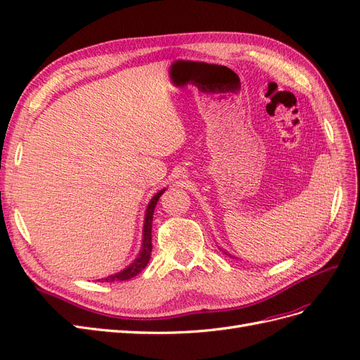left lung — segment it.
Wrapping results in <instances>:
<instances>
[{
    "instance_id": "8db88e82",
    "label": "left lung",
    "mask_w": 360,
    "mask_h": 360,
    "mask_svg": "<svg viewBox=\"0 0 360 360\" xmlns=\"http://www.w3.org/2000/svg\"><path fill=\"white\" fill-rule=\"evenodd\" d=\"M224 252H225V250H224ZM225 254H226V252H225ZM226 255H228V254H226ZM230 257H231V255H230Z\"/></svg>"
}]
</instances>
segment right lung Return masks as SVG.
Instances as JSON below:
<instances>
[{"instance_id": "right-lung-1", "label": "right lung", "mask_w": 360, "mask_h": 360, "mask_svg": "<svg viewBox=\"0 0 360 360\" xmlns=\"http://www.w3.org/2000/svg\"><path fill=\"white\" fill-rule=\"evenodd\" d=\"M165 192V189H162L160 192H158L151 201L147 205L146 210V219H144V230H143V248L139 250V255L135 258V261L132 264H129L124 270L118 271L115 275H111L108 278H102L99 281L102 282H114V281H127L130 278L136 276L139 271H143L147 266V263L150 261V255H151V222H153V213H155V207L160 198V195Z\"/></svg>"}]
</instances>
